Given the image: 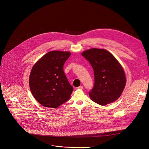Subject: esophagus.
<instances>
[{
    "label": "esophagus",
    "instance_id": "1",
    "mask_svg": "<svg viewBox=\"0 0 149 149\" xmlns=\"http://www.w3.org/2000/svg\"><path fill=\"white\" fill-rule=\"evenodd\" d=\"M77 88L79 89H83V86H78Z\"/></svg>",
    "mask_w": 149,
    "mask_h": 149
}]
</instances>
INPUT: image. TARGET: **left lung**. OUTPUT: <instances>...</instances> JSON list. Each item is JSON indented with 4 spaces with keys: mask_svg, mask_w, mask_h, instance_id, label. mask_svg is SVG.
Returning a JSON list of instances; mask_svg holds the SVG:
<instances>
[{
    "mask_svg": "<svg viewBox=\"0 0 149 149\" xmlns=\"http://www.w3.org/2000/svg\"><path fill=\"white\" fill-rule=\"evenodd\" d=\"M82 56L94 71L95 83L89 92L91 100L101 105L117 100L126 82L124 70L118 60L104 49L91 48L84 52Z\"/></svg>",
    "mask_w": 149,
    "mask_h": 149,
    "instance_id": "1",
    "label": "left lung"
}]
</instances>
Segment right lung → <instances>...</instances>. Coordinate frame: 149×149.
Here are the masks:
<instances>
[{
	"label": "right lung",
	"mask_w": 149,
	"mask_h": 149,
	"mask_svg": "<svg viewBox=\"0 0 149 149\" xmlns=\"http://www.w3.org/2000/svg\"><path fill=\"white\" fill-rule=\"evenodd\" d=\"M70 55L68 52H49L33 67L29 77L30 91L43 107L56 108L70 99L73 87L64 72V64Z\"/></svg>",
	"instance_id": "right-lung-1"
}]
</instances>
